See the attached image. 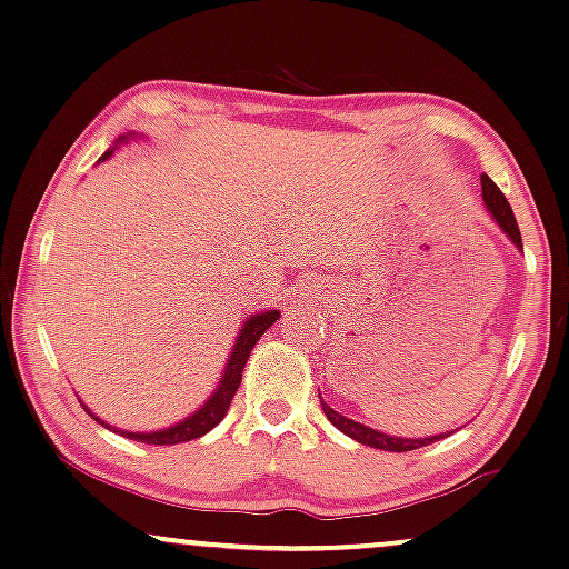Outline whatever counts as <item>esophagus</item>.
Returning a JSON list of instances; mask_svg holds the SVG:
<instances>
[{"mask_svg": "<svg viewBox=\"0 0 569 569\" xmlns=\"http://www.w3.org/2000/svg\"><path fill=\"white\" fill-rule=\"evenodd\" d=\"M318 289H320V286H318ZM318 289H312V297H318Z\"/></svg>", "mask_w": 569, "mask_h": 569, "instance_id": "34e87169", "label": "esophagus"}]
</instances>
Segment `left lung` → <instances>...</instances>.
<instances>
[{
	"instance_id": "1",
	"label": "left lung",
	"mask_w": 569,
	"mask_h": 569,
	"mask_svg": "<svg viewBox=\"0 0 569 569\" xmlns=\"http://www.w3.org/2000/svg\"><path fill=\"white\" fill-rule=\"evenodd\" d=\"M480 189H483V201H486V210L491 214L496 226L501 228L509 236V241L515 243L517 249L522 251V236H520V228H517V220H515V212L512 207H509V201L505 193L499 191V186H496L491 178L480 176ZM320 397V391H318ZM320 405H322V412L333 426L341 430V433H347L349 438H355V441L365 443V446H372V449H380V451H412V449H420V446H428L433 441H441V438L451 436V433H441V436H428V438H399V436H388V433H380V430H372L368 426H362V422H355L349 420V417H343L341 412H336L333 407H328L326 401L320 397Z\"/></svg>"
}]
</instances>
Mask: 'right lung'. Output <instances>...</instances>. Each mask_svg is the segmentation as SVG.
Instances as JSON below:
<instances>
[{"instance_id":"add662e5","label":"right lung","mask_w":569,"mask_h":569,"mask_svg":"<svg viewBox=\"0 0 569 569\" xmlns=\"http://www.w3.org/2000/svg\"><path fill=\"white\" fill-rule=\"evenodd\" d=\"M128 139H131V133L123 136V139H118V143H126ZM118 143H114L112 149H107V152L102 154V160H99V162H104L107 157H112L114 149H118ZM278 318H280L278 309H264V312L251 315V318H249L247 322H243L241 333H239V338H236V343H233V349H231V357H228V365H226V370H222V378H220L218 388H214V391H212V397L207 399L204 405H201V407L197 409V412L186 417V420L176 422V426L162 428V430H152V433H133V430L110 428L104 420H99L97 415H91V409L86 407L83 401H81V407L93 417V420L99 422V426H104V428L114 430V433L131 438V441L154 443V446L193 441V438L210 433V430H212L214 426H218L222 417H226L228 407H231L236 391H239V386H241V372H243V365H247V359H249V355H251V349H254V343L260 341V336H262L264 330H268Z\"/></svg>"}]
</instances>
